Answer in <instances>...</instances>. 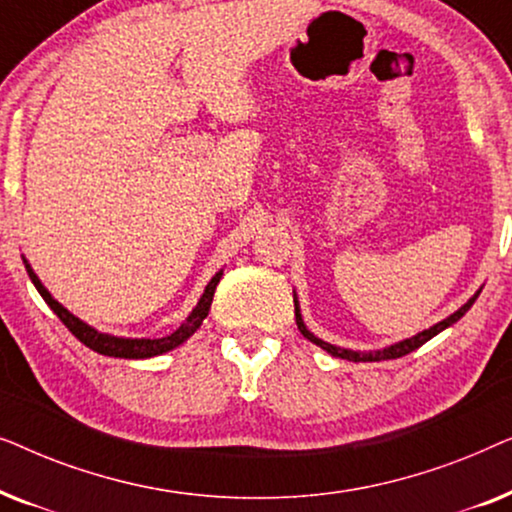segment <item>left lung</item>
I'll return each mask as SVG.
<instances>
[{"mask_svg":"<svg viewBox=\"0 0 512 512\" xmlns=\"http://www.w3.org/2000/svg\"><path fill=\"white\" fill-rule=\"evenodd\" d=\"M478 293H480V291H478ZM478 293H475V296H473L471 300H468V303H466L464 307H459L457 312L450 314V317L443 319V321H440V324H436V326H431L429 331H422V333H417L415 338H408V340H403V342H396V345H391V347H387V349H380V352H368V354L352 352V349H340V347H335V345H328V342H324V340L314 338V335H312L310 331H307L305 324H303V317H300L298 300H296V298H293V305H296V324H298V331L303 333L307 340L314 342V345H319L321 349H326L328 354L340 356V359H347V361H384V359H398V356H405V354L415 352L417 347H422L424 342H429V340L433 338V335H438L440 331H445L447 326H452L454 321H459V319L464 317V314L468 312V307H471V305L475 303V298H478Z\"/></svg>","mask_w":512,"mask_h":512,"instance_id":"8db88e82","label":"left lung"}]
</instances>
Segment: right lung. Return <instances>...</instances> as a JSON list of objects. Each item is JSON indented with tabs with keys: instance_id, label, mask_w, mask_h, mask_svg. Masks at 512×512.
I'll return each instance as SVG.
<instances>
[{
	"instance_id": "1",
	"label": "right lung",
	"mask_w": 512,
	"mask_h": 512,
	"mask_svg": "<svg viewBox=\"0 0 512 512\" xmlns=\"http://www.w3.org/2000/svg\"><path fill=\"white\" fill-rule=\"evenodd\" d=\"M25 268H27V275H30V279H32V284L37 286V291L41 293V298H44L48 307L58 314V319L69 328V331H72L74 338H79L83 345L93 349V352L104 354V356H116V359H149V356L165 354V352H170V349L179 347L181 342H186L195 331H198V328L202 326V321H205V317L209 314L216 284H219V279L223 275V272H216V275L212 277V282L207 284L205 293H202L200 303L195 305V310L188 314V319L177 328V331L165 335V338H156V340H149V338L130 340V338H116V335L100 333V331H95V328H90L88 324H83L81 319H76L74 314H69L65 307L58 303V300H53V296L44 289V284L39 282V277L34 275V270L30 268V263L27 261H25Z\"/></svg>"
}]
</instances>
